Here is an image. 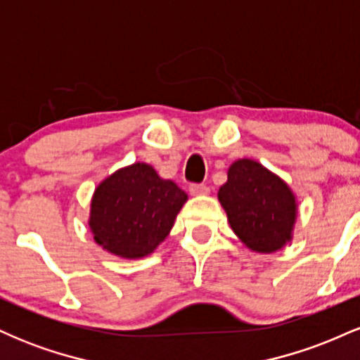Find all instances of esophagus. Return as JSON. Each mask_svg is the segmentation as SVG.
<instances>
[{"label":"esophagus","instance_id":"34e87169","mask_svg":"<svg viewBox=\"0 0 360 360\" xmlns=\"http://www.w3.org/2000/svg\"><path fill=\"white\" fill-rule=\"evenodd\" d=\"M189 193H191V196H206L210 193V188L205 184H191Z\"/></svg>","mask_w":360,"mask_h":360}]
</instances>
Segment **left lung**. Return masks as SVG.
<instances>
[{"label": "left lung", "mask_w": 360, "mask_h": 360, "mask_svg": "<svg viewBox=\"0 0 360 360\" xmlns=\"http://www.w3.org/2000/svg\"><path fill=\"white\" fill-rule=\"evenodd\" d=\"M230 229L247 249L257 254L283 250L292 240L298 198L283 177L254 159H238L218 189Z\"/></svg>", "instance_id": "left-lung-1"}]
</instances>
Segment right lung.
<instances>
[{
  "instance_id": "obj_1",
  "label": "right lung",
  "mask_w": 360,
  "mask_h": 360,
  "mask_svg": "<svg viewBox=\"0 0 360 360\" xmlns=\"http://www.w3.org/2000/svg\"><path fill=\"white\" fill-rule=\"evenodd\" d=\"M188 194L154 166L120 167L94 189L88 225L93 240L111 255L135 260L150 255L171 233Z\"/></svg>"
}]
</instances>
